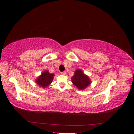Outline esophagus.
<instances>
[{
	"mask_svg": "<svg viewBox=\"0 0 134 134\" xmlns=\"http://www.w3.org/2000/svg\"><path fill=\"white\" fill-rule=\"evenodd\" d=\"M61 74H62V75H65V74H66V72H65V71L61 72Z\"/></svg>",
	"mask_w": 134,
	"mask_h": 134,
	"instance_id": "34e87169",
	"label": "esophagus"
}]
</instances>
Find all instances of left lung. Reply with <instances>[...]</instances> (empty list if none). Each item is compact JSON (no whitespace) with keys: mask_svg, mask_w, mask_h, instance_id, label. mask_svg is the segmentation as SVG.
Masks as SVG:
<instances>
[{"mask_svg":"<svg viewBox=\"0 0 134 134\" xmlns=\"http://www.w3.org/2000/svg\"><path fill=\"white\" fill-rule=\"evenodd\" d=\"M71 80L74 86L79 90H84L91 83V81L88 77L80 69L75 71L74 75L71 78Z\"/></svg>","mask_w":134,"mask_h":134,"instance_id":"8db88e82","label":"left lung"}]
</instances>
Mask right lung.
<instances>
[{
	"label": "right lung",
	"mask_w": 134,
	"mask_h": 134,
	"mask_svg": "<svg viewBox=\"0 0 134 134\" xmlns=\"http://www.w3.org/2000/svg\"><path fill=\"white\" fill-rule=\"evenodd\" d=\"M53 74H50L48 71H43L42 74L36 79V82L37 84L42 88L47 87L51 82L54 78Z\"/></svg>",
	"instance_id": "1"
}]
</instances>
